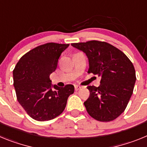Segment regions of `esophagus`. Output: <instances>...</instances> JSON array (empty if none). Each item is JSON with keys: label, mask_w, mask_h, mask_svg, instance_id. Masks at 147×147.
<instances>
[{"label": "esophagus", "mask_w": 147, "mask_h": 147, "mask_svg": "<svg viewBox=\"0 0 147 147\" xmlns=\"http://www.w3.org/2000/svg\"><path fill=\"white\" fill-rule=\"evenodd\" d=\"M81 88H82V87L80 86V85H76V86H75V90H76V91H77V90H80Z\"/></svg>", "instance_id": "obj_1"}]
</instances>
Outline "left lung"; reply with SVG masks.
Segmentation results:
<instances>
[{"instance_id": "8db88e82", "label": "left lung", "mask_w": 147, "mask_h": 147, "mask_svg": "<svg viewBox=\"0 0 147 147\" xmlns=\"http://www.w3.org/2000/svg\"><path fill=\"white\" fill-rule=\"evenodd\" d=\"M86 54L88 73L101 76L98 87L88 86L90 96L84 102L87 112L99 121H111L125 110L133 92L136 71L125 54L106 42L90 40L71 43Z\"/></svg>"}]
</instances>
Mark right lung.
Wrapping results in <instances>:
<instances>
[{
  "mask_svg": "<svg viewBox=\"0 0 147 147\" xmlns=\"http://www.w3.org/2000/svg\"><path fill=\"white\" fill-rule=\"evenodd\" d=\"M68 45L55 42L39 45L24 54L13 70L17 99L34 120L44 121L57 117L64 111L68 96L74 92L72 85L64 88L54 85L52 88L49 78Z\"/></svg>",
  "mask_w": 147,
  "mask_h": 147,
  "instance_id": "right-lung-1",
  "label": "right lung"
}]
</instances>
